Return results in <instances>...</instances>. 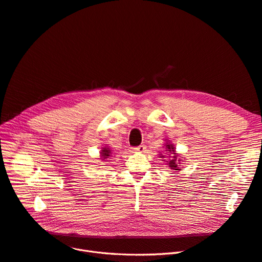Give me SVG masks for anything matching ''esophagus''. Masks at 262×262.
Masks as SVG:
<instances>
[{"label":"esophagus","mask_w":262,"mask_h":262,"mask_svg":"<svg viewBox=\"0 0 262 262\" xmlns=\"http://www.w3.org/2000/svg\"><path fill=\"white\" fill-rule=\"evenodd\" d=\"M136 152H139V153H143L144 150L146 149V146L144 145V144H141V145H139V146H137V147H135L134 148Z\"/></svg>","instance_id":"obj_1"}]
</instances>
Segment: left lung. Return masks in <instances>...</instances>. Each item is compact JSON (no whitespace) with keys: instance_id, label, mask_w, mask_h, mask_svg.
Instances as JSON below:
<instances>
[{"instance_id":"8db88e82","label":"left lung","mask_w":262,"mask_h":262,"mask_svg":"<svg viewBox=\"0 0 262 262\" xmlns=\"http://www.w3.org/2000/svg\"><path fill=\"white\" fill-rule=\"evenodd\" d=\"M163 149L164 150L162 153L159 152V157L167 158L163 159V161H166L167 166H169V168H171V170H174L175 172H180L182 170L180 168V164H182V159L181 156L176 153V149L170 140H166Z\"/></svg>"}]
</instances>
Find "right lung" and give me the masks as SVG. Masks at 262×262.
I'll use <instances>...</instances> for the list:
<instances>
[{
    "label": "right lung",
    "instance_id": "obj_1",
    "mask_svg": "<svg viewBox=\"0 0 262 262\" xmlns=\"http://www.w3.org/2000/svg\"><path fill=\"white\" fill-rule=\"evenodd\" d=\"M112 149L109 148V146L106 144L102 149H101V152H100V158L99 159H101V160H107L110 156H112Z\"/></svg>",
    "mask_w": 262,
    "mask_h": 262
}]
</instances>
